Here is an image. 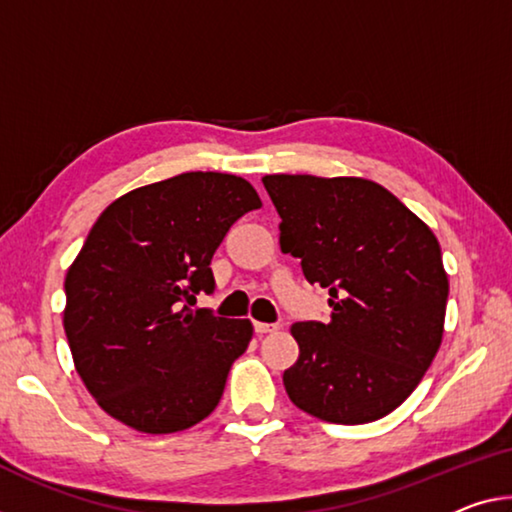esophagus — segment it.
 Wrapping results in <instances>:
<instances>
[{
	"mask_svg": "<svg viewBox=\"0 0 512 512\" xmlns=\"http://www.w3.org/2000/svg\"><path fill=\"white\" fill-rule=\"evenodd\" d=\"M254 329H256V334H272V332H277L279 325H270V322H254Z\"/></svg>",
	"mask_w": 512,
	"mask_h": 512,
	"instance_id": "esophagus-1",
	"label": "esophagus"
}]
</instances>
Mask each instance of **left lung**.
Instances as JSON below:
<instances>
[{"label": "left lung", "instance_id": "8db88e82", "mask_svg": "<svg viewBox=\"0 0 512 512\" xmlns=\"http://www.w3.org/2000/svg\"><path fill=\"white\" fill-rule=\"evenodd\" d=\"M283 254L329 290V322H295L288 398L329 423L387 416L419 387L444 336L448 277L426 222L366 178L265 176Z\"/></svg>", "mask_w": 512, "mask_h": 512}]
</instances>
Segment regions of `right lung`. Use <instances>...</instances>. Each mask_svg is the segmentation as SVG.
I'll list each match as a JSON object with an SVG mask.
<instances>
[{"instance_id": "add662e5", "label": "right lung", "mask_w": 512, "mask_h": 512, "mask_svg": "<svg viewBox=\"0 0 512 512\" xmlns=\"http://www.w3.org/2000/svg\"><path fill=\"white\" fill-rule=\"evenodd\" d=\"M256 208L245 178L190 171L102 210L68 267L64 329L84 387L116 421L169 435L217 407L254 327L190 304L212 293V254Z\"/></svg>"}]
</instances>
